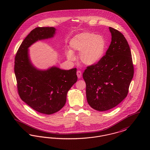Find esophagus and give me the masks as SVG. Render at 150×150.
I'll list each match as a JSON object with an SVG mask.
<instances>
[{"mask_svg": "<svg viewBox=\"0 0 150 150\" xmlns=\"http://www.w3.org/2000/svg\"><path fill=\"white\" fill-rule=\"evenodd\" d=\"M76 74H77V76H78V78L79 79H80L81 78V75H82V74H81V72L80 71H78L76 72Z\"/></svg>", "mask_w": 150, "mask_h": 150, "instance_id": "1", "label": "esophagus"}]
</instances>
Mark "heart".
I'll return each instance as SVG.
<instances>
[{
    "instance_id": "obj_1",
    "label": "heart",
    "mask_w": 150,
    "mask_h": 150,
    "mask_svg": "<svg viewBox=\"0 0 150 150\" xmlns=\"http://www.w3.org/2000/svg\"><path fill=\"white\" fill-rule=\"evenodd\" d=\"M70 50L66 52L67 58L75 59L74 52H78L79 59L83 64L93 66L97 64L105 56L107 43L102 35L93 33L83 32L74 36L70 41Z\"/></svg>"
}]
</instances>
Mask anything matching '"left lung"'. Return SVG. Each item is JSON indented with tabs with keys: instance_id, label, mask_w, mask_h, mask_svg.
<instances>
[{
	"instance_id": "left-lung-1",
	"label": "left lung",
	"mask_w": 150,
	"mask_h": 150,
	"mask_svg": "<svg viewBox=\"0 0 150 150\" xmlns=\"http://www.w3.org/2000/svg\"><path fill=\"white\" fill-rule=\"evenodd\" d=\"M109 30L111 42L105 56L97 64L88 66L83 74L87 102L100 111L110 110L124 100L134 74L127 40L118 30L110 27Z\"/></svg>"
}]
</instances>
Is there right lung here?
I'll use <instances>...</instances> for the list:
<instances>
[{
    "mask_svg": "<svg viewBox=\"0 0 150 150\" xmlns=\"http://www.w3.org/2000/svg\"><path fill=\"white\" fill-rule=\"evenodd\" d=\"M56 30L52 27L33 30L22 42L15 57L14 74L20 98L44 114H54L64 106L67 92L78 80L76 68L65 70L53 66L42 70L31 61L29 47L38 41L53 38Z\"/></svg>",
    "mask_w": 150,
    "mask_h": 150,
    "instance_id": "right-lung-1",
    "label": "right lung"
}]
</instances>
